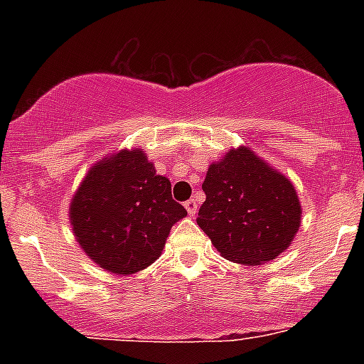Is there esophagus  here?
<instances>
[{"label":"esophagus","mask_w":364,"mask_h":364,"mask_svg":"<svg viewBox=\"0 0 364 364\" xmlns=\"http://www.w3.org/2000/svg\"><path fill=\"white\" fill-rule=\"evenodd\" d=\"M185 208H186V211H188V215L193 216V215H196V213H197V200H196V199L186 200Z\"/></svg>","instance_id":"34e87169"}]
</instances>
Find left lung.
Returning a JSON list of instances; mask_svg holds the SVG:
<instances>
[{
    "label": "left lung",
    "instance_id": "obj_1",
    "mask_svg": "<svg viewBox=\"0 0 364 364\" xmlns=\"http://www.w3.org/2000/svg\"><path fill=\"white\" fill-rule=\"evenodd\" d=\"M197 225L215 248L237 264H264L280 255L299 229L301 205L292 183L248 148L213 164Z\"/></svg>",
    "mask_w": 364,
    "mask_h": 364
}]
</instances>
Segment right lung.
I'll use <instances>...</instances> for the list:
<instances>
[{
  "instance_id": "right-lung-1",
  "label": "right lung",
  "mask_w": 364,
  "mask_h": 364,
  "mask_svg": "<svg viewBox=\"0 0 364 364\" xmlns=\"http://www.w3.org/2000/svg\"><path fill=\"white\" fill-rule=\"evenodd\" d=\"M186 215L171 181L139 149L119 151L87 172L70 205L82 250L116 274L144 269L160 257L171 227Z\"/></svg>"
}]
</instances>
